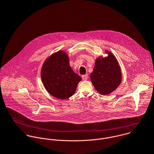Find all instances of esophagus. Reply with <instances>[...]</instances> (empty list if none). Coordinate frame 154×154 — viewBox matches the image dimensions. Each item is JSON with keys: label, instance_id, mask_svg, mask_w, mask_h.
<instances>
[{"label": "esophagus", "instance_id": "1", "mask_svg": "<svg viewBox=\"0 0 154 154\" xmlns=\"http://www.w3.org/2000/svg\"><path fill=\"white\" fill-rule=\"evenodd\" d=\"M82 79H83V80H84V81L87 80L88 78V74H85V75H82Z\"/></svg>", "mask_w": 154, "mask_h": 154}]
</instances>
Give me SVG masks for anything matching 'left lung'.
<instances>
[{"mask_svg": "<svg viewBox=\"0 0 154 154\" xmlns=\"http://www.w3.org/2000/svg\"><path fill=\"white\" fill-rule=\"evenodd\" d=\"M107 56H100L95 60V66L90 75L95 89L101 95H109L120 85L122 70L114 55L108 50Z\"/></svg>", "mask_w": 154, "mask_h": 154, "instance_id": "1", "label": "left lung"}]
</instances>
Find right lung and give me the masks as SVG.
I'll use <instances>...</instances> for the list:
<instances>
[{
	"instance_id": "1",
	"label": "right lung",
	"mask_w": 154,
	"mask_h": 154,
	"mask_svg": "<svg viewBox=\"0 0 154 154\" xmlns=\"http://www.w3.org/2000/svg\"><path fill=\"white\" fill-rule=\"evenodd\" d=\"M41 78L46 91L58 99L65 100L72 96L82 78L69 65V58L63 50L58 51L44 61Z\"/></svg>"
}]
</instances>
